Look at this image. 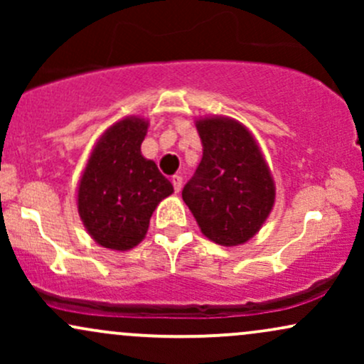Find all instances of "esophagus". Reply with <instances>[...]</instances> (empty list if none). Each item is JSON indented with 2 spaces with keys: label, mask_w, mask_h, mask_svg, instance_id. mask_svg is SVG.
Here are the masks:
<instances>
[{
  "label": "esophagus",
  "mask_w": 364,
  "mask_h": 364,
  "mask_svg": "<svg viewBox=\"0 0 364 364\" xmlns=\"http://www.w3.org/2000/svg\"><path fill=\"white\" fill-rule=\"evenodd\" d=\"M171 181H173L174 191H176V193H179V191H181V186H183V178L178 176V174H174V176L171 178Z\"/></svg>",
  "instance_id": "34e87169"
}]
</instances>
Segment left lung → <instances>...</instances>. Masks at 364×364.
Here are the masks:
<instances>
[{
  "label": "left lung",
  "instance_id": "1",
  "mask_svg": "<svg viewBox=\"0 0 364 364\" xmlns=\"http://www.w3.org/2000/svg\"><path fill=\"white\" fill-rule=\"evenodd\" d=\"M203 157L183 188L208 240L223 246L248 241L265 223L275 198L269 168L252 133L235 119L196 121Z\"/></svg>",
  "mask_w": 364,
  "mask_h": 364
}]
</instances>
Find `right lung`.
<instances>
[{"mask_svg": "<svg viewBox=\"0 0 364 364\" xmlns=\"http://www.w3.org/2000/svg\"><path fill=\"white\" fill-rule=\"evenodd\" d=\"M147 123L127 118L97 141L78 188V214L104 248H133L147 235L150 217L173 185L147 161L140 145Z\"/></svg>", "mask_w": 364, "mask_h": 364, "instance_id": "add662e5", "label": "right lung"}]
</instances>
